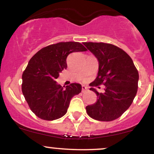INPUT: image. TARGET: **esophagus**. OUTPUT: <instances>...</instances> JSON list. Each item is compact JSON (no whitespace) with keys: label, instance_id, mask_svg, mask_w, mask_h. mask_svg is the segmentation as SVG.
Segmentation results:
<instances>
[{"label":"esophagus","instance_id":"esophagus-1","mask_svg":"<svg viewBox=\"0 0 154 154\" xmlns=\"http://www.w3.org/2000/svg\"><path fill=\"white\" fill-rule=\"evenodd\" d=\"M87 90H88L87 86L83 85V86H82V92H83V93H84V92H86V91H87Z\"/></svg>","mask_w":154,"mask_h":154}]
</instances>
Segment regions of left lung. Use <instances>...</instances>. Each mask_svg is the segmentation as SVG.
Listing matches in <instances>:
<instances>
[{
	"label": "left lung",
	"mask_w": 154,
	"mask_h": 154,
	"mask_svg": "<svg viewBox=\"0 0 154 154\" xmlns=\"http://www.w3.org/2000/svg\"><path fill=\"white\" fill-rule=\"evenodd\" d=\"M99 62L97 77L91 86L104 84V93L90 88L97 102L86 107L91 118L112 121L120 117L131 105L138 91V72L131 57L122 49L102 42H84Z\"/></svg>",
	"instance_id": "left-lung-1"
}]
</instances>
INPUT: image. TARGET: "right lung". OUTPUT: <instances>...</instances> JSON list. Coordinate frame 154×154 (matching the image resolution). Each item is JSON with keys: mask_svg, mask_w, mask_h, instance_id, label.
Returning a JSON list of instances; mask_svg holds the SVG:
<instances>
[{"mask_svg": "<svg viewBox=\"0 0 154 154\" xmlns=\"http://www.w3.org/2000/svg\"><path fill=\"white\" fill-rule=\"evenodd\" d=\"M86 50L80 42H59L41 49L29 61L22 74L21 88L31 110L38 117L54 120L66 115L72 97L81 93L82 87L73 83L63 88L56 79L67 68L70 53Z\"/></svg>", "mask_w": 154, "mask_h": 154, "instance_id": "right-lung-1", "label": "right lung"}]
</instances>
